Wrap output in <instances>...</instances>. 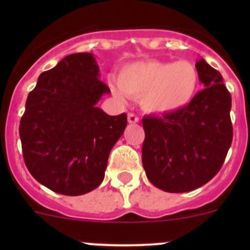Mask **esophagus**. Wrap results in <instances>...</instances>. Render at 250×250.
<instances>
[{
    "label": "esophagus",
    "mask_w": 250,
    "mask_h": 250,
    "mask_svg": "<svg viewBox=\"0 0 250 250\" xmlns=\"http://www.w3.org/2000/svg\"><path fill=\"white\" fill-rule=\"evenodd\" d=\"M138 122H139V117L137 115H134V113H128V123L134 125V123Z\"/></svg>",
    "instance_id": "esophagus-1"
}]
</instances>
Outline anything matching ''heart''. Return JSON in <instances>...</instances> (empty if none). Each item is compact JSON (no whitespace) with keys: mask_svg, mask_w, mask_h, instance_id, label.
Instances as JSON below:
<instances>
[{"mask_svg":"<svg viewBox=\"0 0 250 250\" xmlns=\"http://www.w3.org/2000/svg\"><path fill=\"white\" fill-rule=\"evenodd\" d=\"M117 98H139L140 107L152 115H172L188 107L200 89V74L188 60H143L121 69L111 83Z\"/></svg>","mask_w":250,"mask_h":250,"instance_id":"1","label":"heart"}]
</instances>
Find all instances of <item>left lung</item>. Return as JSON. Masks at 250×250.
<instances>
[{
  "mask_svg": "<svg viewBox=\"0 0 250 250\" xmlns=\"http://www.w3.org/2000/svg\"><path fill=\"white\" fill-rule=\"evenodd\" d=\"M196 67L204 84L188 107L143 118V166L166 192H188L216 175L232 143L231 95L223 76L203 58Z\"/></svg>",
  "mask_w": 250,
  "mask_h": 250,
  "instance_id": "left-lung-1",
  "label": "left lung"
}]
</instances>
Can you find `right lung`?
Here are the masks:
<instances>
[{"label": "right lung", "instance_id": "add662e5", "mask_svg": "<svg viewBox=\"0 0 250 250\" xmlns=\"http://www.w3.org/2000/svg\"><path fill=\"white\" fill-rule=\"evenodd\" d=\"M92 53H75L42 72L29 93L19 125L25 165L49 190L66 196L102 184L111 148L122 137L127 115L97 106L110 89L99 80Z\"/></svg>", "mask_w": 250, "mask_h": 250}]
</instances>
